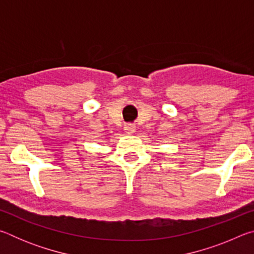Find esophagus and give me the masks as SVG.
I'll list each match as a JSON object with an SVG mask.
<instances>
[{
  "instance_id": "esophagus-1",
  "label": "esophagus",
  "mask_w": 254,
  "mask_h": 254,
  "mask_svg": "<svg viewBox=\"0 0 254 254\" xmlns=\"http://www.w3.org/2000/svg\"><path fill=\"white\" fill-rule=\"evenodd\" d=\"M124 131H126L127 134H133L135 132V127L133 124H126L124 126Z\"/></svg>"
}]
</instances>
